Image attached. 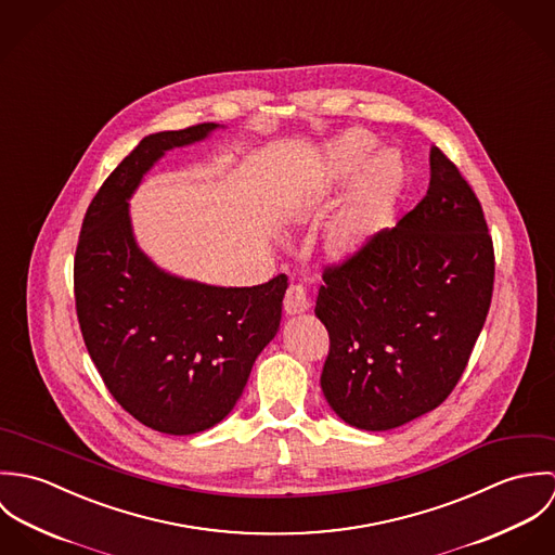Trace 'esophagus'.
<instances>
[{
  "label": "esophagus",
  "mask_w": 555,
  "mask_h": 555,
  "mask_svg": "<svg viewBox=\"0 0 555 555\" xmlns=\"http://www.w3.org/2000/svg\"><path fill=\"white\" fill-rule=\"evenodd\" d=\"M310 306L312 304H310L308 291L301 284H291L286 291V297H284V312L288 317H297V314L308 312Z\"/></svg>",
  "instance_id": "1"
}]
</instances>
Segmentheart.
I'll return each mask as SVG.
<instances>
[{
  "label": "heart",
  "mask_w": 555,
  "mask_h": 555,
  "mask_svg": "<svg viewBox=\"0 0 555 555\" xmlns=\"http://www.w3.org/2000/svg\"><path fill=\"white\" fill-rule=\"evenodd\" d=\"M374 147V137L363 130H348L333 139L324 158V177L331 183L348 179ZM401 170L391 154H378L357 175L346 205L331 222L326 249L333 258H348L361 249L372 227L396 201Z\"/></svg>",
  "instance_id": "b5f03b06"
}]
</instances>
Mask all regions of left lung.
Listing matches in <instances>:
<instances>
[{"mask_svg":"<svg viewBox=\"0 0 555 555\" xmlns=\"http://www.w3.org/2000/svg\"><path fill=\"white\" fill-rule=\"evenodd\" d=\"M425 198L324 269L320 387L357 429L387 431L438 408L462 378L493 293V243L460 168L429 152Z\"/></svg>","mask_w":555,"mask_h":555,"instance_id":"8db88e82","label":"left lung"}]
</instances>
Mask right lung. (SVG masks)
I'll use <instances>...</instances> for the list:
<instances>
[{"label": "right lung", "instance_id": "1", "mask_svg": "<svg viewBox=\"0 0 555 555\" xmlns=\"http://www.w3.org/2000/svg\"><path fill=\"white\" fill-rule=\"evenodd\" d=\"M216 128L145 137L93 196L75 256L77 317L93 365L126 412L170 436L205 431L235 408L280 328L288 288L284 273L251 288L183 280L137 245L128 201L143 175Z\"/></svg>", "mask_w": 555, "mask_h": 555}]
</instances>
